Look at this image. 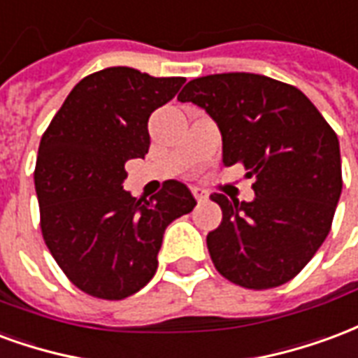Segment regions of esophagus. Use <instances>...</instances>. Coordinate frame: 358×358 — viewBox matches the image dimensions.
I'll list each match as a JSON object with an SVG mask.
<instances>
[{
    "instance_id": "esophagus-1",
    "label": "esophagus",
    "mask_w": 358,
    "mask_h": 358,
    "mask_svg": "<svg viewBox=\"0 0 358 358\" xmlns=\"http://www.w3.org/2000/svg\"><path fill=\"white\" fill-rule=\"evenodd\" d=\"M192 196L196 198L198 202H206V200H208V192H206L204 189H198V187H194V189H192Z\"/></svg>"
}]
</instances>
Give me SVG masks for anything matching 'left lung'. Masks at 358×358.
I'll use <instances>...</instances> for the list:
<instances>
[{"mask_svg": "<svg viewBox=\"0 0 358 358\" xmlns=\"http://www.w3.org/2000/svg\"><path fill=\"white\" fill-rule=\"evenodd\" d=\"M177 99L215 120L223 164L254 177L252 202L211 194L223 211L206 238L211 262L244 288L286 284L330 233L343 185L338 135L297 87L262 74L196 78Z\"/></svg>", "mask_w": 358, "mask_h": 358, "instance_id": "8db88e82", "label": "left lung"}]
</instances>
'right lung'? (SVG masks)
<instances>
[{"mask_svg":"<svg viewBox=\"0 0 358 358\" xmlns=\"http://www.w3.org/2000/svg\"><path fill=\"white\" fill-rule=\"evenodd\" d=\"M185 78H154L112 66L83 78L43 133L34 171L49 252L74 286L124 299L158 268L166 227L192 211L187 185L166 181L152 198L124 190L125 162L145 158L148 118Z\"/></svg>","mask_w":358,"mask_h":358,"instance_id":"1","label":"right lung"}]
</instances>
